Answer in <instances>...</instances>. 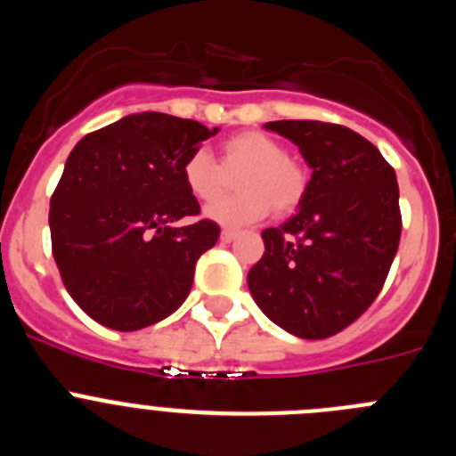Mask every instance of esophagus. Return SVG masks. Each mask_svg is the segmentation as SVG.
Segmentation results:
<instances>
[{
    "mask_svg": "<svg viewBox=\"0 0 456 456\" xmlns=\"http://www.w3.org/2000/svg\"><path fill=\"white\" fill-rule=\"evenodd\" d=\"M237 235H240V232H237V231H231V228H225V231L221 232V241H225V244H231V241L237 240Z\"/></svg>",
    "mask_w": 456,
    "mask_h": 456,
    "instance_id": "esophagus-1",
    "label": "esophagus"
}]
</instances>
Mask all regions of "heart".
Returning a JSON list of instances; mask_svg holds the SVG:
<instances>
[{"mask_svg":"<svg viewBox=\"0 0 456 456\" xmlns=\"http://www.w3.org/2000/svg\"><path fill=\"white\" fill-rule=\"evenodd\" d=\"M237 178L240 193L209 205L208 216L225 228L256 224L273 209L285 216L299 208L308 189V173L273 136L247 130L221 143V164L208 151H193L183 164V180L200 203L221 199Z\"/></svg>","mask_w":456,"mask_h":456,"instance_id":"obj_1","label":"heart"}]
</instances>
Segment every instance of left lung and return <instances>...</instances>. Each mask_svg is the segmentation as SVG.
<instances>
[{
    "instance_id": "8db88e82",
    "label": "left lung",
    "mask_w": 456,
    "mask_h": 456,
    "mask_svg": "<svg viewBox=\"0 0 456 456\" xmlns=\"http://www.w3.org/2000/svg\"><path fill=\"white\" fill-rule=\"evenodd\" d=\"M313 168L299 212L263 231L248 289L265 315L305 340L331 338L372 305L400 247L395 168L345 125L273 120Z\"/></svg>"
}]
</instances>
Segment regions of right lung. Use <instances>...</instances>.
Wrapping results in <instances>:
<instances>
[{"instance_id":"add662e5","label":"right lung","mask_w":456,"mask_h":456,"mask_svg":"<svg viewBox=\"0 0 456 456\" xmlns=\"http://www.w3.org/2000/svg\"><path fill=\"white\" fill-rule=\"evenodd\" d=\"M189 118L143 111L84 136L50 199L52 256L75 304L114 331H139L183 305L199 257L221 228L183 164L216 134Z\"/></svg>"}]
</instances>
